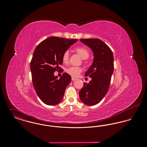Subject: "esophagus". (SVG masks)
<instances>
[{"mask_svg": "<svg viewBox=\"0 0 147 147\" xmlns=\"http://www.w3.org/2000/svg\"><path fill=\"white\" fill-rule=\"evenodd\" d=\"M77 80L76 78H74V77H72V78H71V80H72V81H74V80Z\"/></svg>", "mask_w": 147, "mask_h": 147, "instance_id": "34e87169", "label": "esophagus"}]
</instances>
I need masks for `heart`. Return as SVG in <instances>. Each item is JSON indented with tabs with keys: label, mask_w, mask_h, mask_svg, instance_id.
Wrapping results in <instances>:
<instances>
[{
	"label": "heart",
	"mask_w": 147,
	"mask_h": 147,
	"mask_svg": "<svg viewBox=\"0 0 147 147\" xmlns=\"http://www.w3.org/2000/svg\"><path fill=\"white\" fill-rule=\"evenodd\" d=\"M75 51L83 59H86L90 55L89 51L86 47L83 46H79L75 49ZM69 58V52L66 51L63 53L62 55V61L63 63H67ZM66 71L68 74L73 77H77L79 73L82 71V68L78 67H70L68 68Z\"/></svg>",
	"instance_id": "b5f03b06"
}]
</instances>
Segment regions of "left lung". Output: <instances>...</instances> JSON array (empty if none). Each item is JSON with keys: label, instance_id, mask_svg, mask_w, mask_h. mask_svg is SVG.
<instances>
[{"label": "left lung", "instance_id": "8db88e82", "mask_svg": "<svg viewBox=\"0 0 147 147\" xmlns=\"http://www.w3.org/2000/svg\"><path fill=\"white\" fill-rule=\"evenodd\" d=\"M94 53V61L86 72L91 78L89 83H84L79 94L85 105H95L100 102L109 90L114 69L113 56L110 48L98 38L80 39Z\"/></svg>", "mask_w": 147, "mask_h": 147}]
</instances>
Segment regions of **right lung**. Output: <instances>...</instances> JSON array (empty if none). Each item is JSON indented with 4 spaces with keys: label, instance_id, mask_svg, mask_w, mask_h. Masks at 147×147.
Returning <instances> with one entry per match:
<instances>
[{
    "label": "right lung",
    "instance_id": "right-lung-1",
    "mask_svg": "<svg viewBox=\"0 0 147 147\" xmlns=\"http://www.w3.org/2000/svg\"><path fill=\"white\" fill-rule=\"evenodd\" d=\"M77 39L49 37L36 47L30 63L32 80L36 92L43 103L56 105L63 99L65 90L71 82L70 75L64 73L60 79L54 73L62 69L63 53Z\"/></svg>",
    "mask_w": 147,
    "mask_h": 147
}]
</instances>
